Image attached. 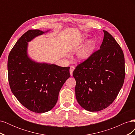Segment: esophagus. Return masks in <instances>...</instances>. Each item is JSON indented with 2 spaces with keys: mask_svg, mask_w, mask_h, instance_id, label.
I'll return each mask as SVG.
<instances>
[{
  "mask_svg": "<svg viewBox=\"0 0 135 135\" xmlns=\"http://www.w3.org/2000/svg\"><path fill=\"white\" fill-rule=\"evenodd\" d=\"M74 69H75V68H74V66H70V74L71 76L73 75V71H74Z\"/></svg>",
  "mask_w": 135,
  "mask_h": 135,
  "instance_id": "esophagus-1",
  "label": "esophagus"
}]
</instances>
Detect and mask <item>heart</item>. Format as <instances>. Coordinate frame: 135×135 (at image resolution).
I'll return each mask as SVG.
<instances>
[{
    "label": "heart",
    "instance_id": "heart-1",
    "mask_svg": "<svg viewBox=\"0 0 135 135\" xmlns=\"http://www.w3.org/2000/svg\"><path fill=\"white\" fill-rule=\"evenodd\" d=\"M88 36L84 34L81 35L79 40V44H81L87 41ZM95 48V43L92 40H89L84 47L81 49L78 54V58L81 61L88 60L92 55L94 50Z\"/></svg>",
    "mask_w": 135,
    "mask_h": 135
}]
</instances>
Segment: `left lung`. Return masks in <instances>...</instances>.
<instances>
[{
	"instance_id": "8db88e82",
	"label": "left lung",
	"mask_w": 135,
	"mask_h": 135,
	"mask_svg": "<svg viewBox=\"0 0 135 135\" xmlns=\"http://www.w3.org/2000/svg\"><path fill=\"white\" fill-rule=\"evenodd\" d=\"M103 31L100 50L78 65L73 73L76 100L89 112H99L112 104L125 78L123 51L111 34Z\"/></svg>"
}]
</instances>
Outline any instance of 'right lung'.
I'll use <instances>...</instances> for the list:
<instances>
[{
    "label": "right lung",
    "mask_w": 135,
    "mask_h": 135,
    "mask_svg": "<svg viewBox=\"0 0 135 135\" xmlns=\"http://www.w3.org/2000/svg\"><path fill=\"white\" fill-rule=\"evenodd\" d=\"M49 31L28 30L17 40L8 59L12 92L23 106L38 113L55 107L61 87L70 76V67L38 62L28 56V43Z\"/></svg>",
    "instance_id": "add662e5"
}]
</instances>
